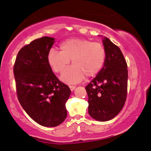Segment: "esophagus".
Wrapping results in <instances>:
<instances>
[{
  "instance_id": "34e87169",
  "label": "esophagus",
  "mask_w": 151,
  "mask_h": 151,
  "mask_svg": "<svg viewBox=\"0 0 151 151\" xmlns=\"http://www.w3.org/2000/svg\"><path fill=\"white\" fill-rule=\"evenodd\" d=\"M69 87H70V90H71L72 91H73L74 90V88H76L75 86H69Z\"/></svg>"
}]
</instances>
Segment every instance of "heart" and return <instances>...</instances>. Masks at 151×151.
Wrapping results in <instances>:
<instances>
[{
    "label": "heart",
    "instance_id": "b5f03b06",
    "mask_svg": "<svg viewBox=\"0 0 151 151\" xmlns=\"http://www.w3.org/2000/svg\"><path fill=\"white\" fill-rule=\"evenodd\" d=\"M60 51L51 49L47 53V62L53 71L61 73L72 60L73 65L65 70L60 79L66 83H79L86 75L93 77L100 71L106 59L102 44L83 38H72L60 45Z\"/></svg>",
    "mask_w": 151,
    "mask_h": 151
}]
</instances>
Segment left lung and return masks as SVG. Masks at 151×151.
Here are the masks:
<instances>
[{
    "instance_id": "left-lung-1",
    "label": "left lung",
    "mask_w": 151,
    "mask_h": 151,
    "mask_svg": "<svg viewBox=\"0 0 151 151\" xmlns=\"http://www.w3.org/2000/svg\"><path fill=\"white\" fill-rule=\"evenodd\" d=\"M104 66L86 86L88 96V114L99 121H107L123 109L127 94V65L118 46L104 37Z\"/></svg>"
}]
</instances>
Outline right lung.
<instances>
[{
	"instance_id": "obj_1",
	"label": "right lung",
	"mask_w": 151,
	"mask_h": 151,
	"mask_svg": "<svg viewBox=\"0 0 151 151\" xmlns=\"http://www.w3.org/2000/svg\"><path fill=\"white\" fill-rule=\"evenodd\" d=\"M53 43L54 38L42 37L24 46L13 68L19 102L33 121L45 127L58 126L65 121L71 93L47 62Z\"/></svg>"
}]
</instances>
